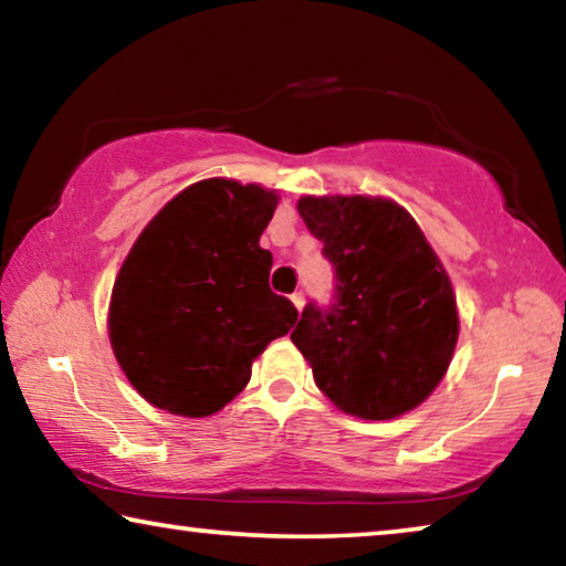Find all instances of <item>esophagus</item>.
Wrapping results in <instances>:
<instances>
[{"instance_id": "34e87169", "label": "esophagus", "mask_w": 566, "mask_h": 566, "mask_svg": "<svg viewBox=\"0 0 566 566\" xmlns=\"http://www.w3.org/2000/svg\"><path fill=\"white\" fill-rule=\"evenodd\" d=\"M290 300H292V304H294V307H297V310L302 312V307H304V294H302V292H294Z\"/></svg>"}]
</instances>
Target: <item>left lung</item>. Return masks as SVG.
Wrapping results in <instances>:
<instances>
[{"label":"left lung","instance_id":"left-lung-1","mask_svg":"<svg viewBox=\"0 0 566 566\" xmlns=\"http://www.w3.org/2000/svg\"><path fill=\"white\" fill-rule=\"evenodd\" d=\"M297 211L335 266V302L307 304L292 332L317 388L363 420L418 408L459 343L441 259L416 219L380 196H302Z\"/></svg>","mask_w":566,"mask_h":566}]
</instances>
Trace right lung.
Masks as SVG:
<instances>
[{"label":"right lung","instance_id":"1","mask_svg":"<svg viewBox=\"0 0 566 566\" xmlns=\"http://www.w3.org/2000/svg\"><path fill=\"white\" fill-rule=\"evenodd\" d=\"M280 196L206 178L140 231L115 276L107 335L115 360L150 406L206 418L247 388L251 363L297 322L269 290L259 247Z\"/></svg>","mask_w":566,"mask_h":566}]
</instances>
